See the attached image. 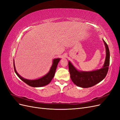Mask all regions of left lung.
I'll return each instance as SVG.
<instances>
[{"label": "left lung", "instance_id": "8db88e82", "mask_svg": "<svg viewBox=\"0 0 120 120\" xmlns=\"http://www.w3.org/2000/svg\"><path fill=\"white\" fill-rule=\"evenodd\" d=\"M103 40L106 48V56L104 64L101 68L90 71H80L78 70L70 61H68L71 79L76 86L83 88H90L100 82L106 77L110 64V51L106 42Z\"/></svg>", "mask_w": 120, "mask_h": 120}]
</instances>
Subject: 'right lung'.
Masks as SVG:
<instances>
[{
	"label": "right lung",
	"instance_id": "add662e5",
	"mask_svg": "<svg viewBox=\"0 0 120 120\" xmlns=\"http://www.w3.org/2000/svg\"><path fill=\"white\" fill-rule=\"evenodd\" d=\"M60 58H57V59H54L53 60V63L52 64L50 68V70L49 72L45 75L43 76L42 77L39 78L38 79H33V80H31V79H24L22 78L21 76H20L18 72H17L15 67V64H14V60H13V67L14 71L17 75L19 77V78L21 79L23 82L25 83H26L27 85L30 86L32 87H41L43 86H45L47 85H48L50 82L52 81V79L54 77V74H55V72L56 69V67L57 66V64L60 61Z\"/></svg>",
	"mask_w": 120,
	"mask_h": 120
}]
</instances>
